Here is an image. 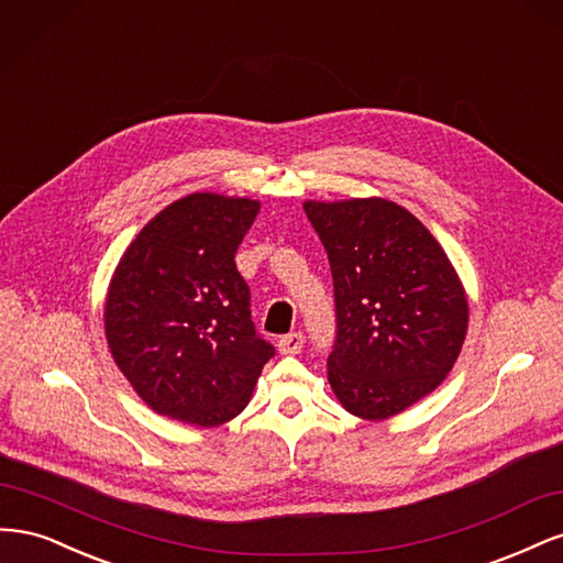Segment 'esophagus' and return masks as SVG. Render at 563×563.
I'll return each mask as SVG.
<instances>
[{
    "mask_svg": "<svg viewBox=\"0 0 563 563\" xmlns=\"http://www.w3.org/2000/svg\"><path fill=\"white\" fill-rule=\"evenodd\" d=\"M302 343H305V338H302V333H288V335H284V338H279V343H277V347H279V352L282 354H298L300 350H302Z\"/></svg>",
    "mask_w": 563,
    "mask_h": 563,
    "instance_id": "34e87169",
    "label": "esophagus"
}]
</instances>
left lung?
Instances as JSON below:
<instances>
[{"label":"left lung","mask_w":563,"mask_h":563,"mask_svg":"<svg viewBox=\"0 0 563 563\" xmlns=\"http://www.w3.org/2000/svg\"><path fill=\"white\" fill-rule=\"evenodd\" d=\"M329 253L338 338L329 383L347 413L380 422L446 380L470 305L446 251L383 197L302 203Z\"/></svg>","instance_id":"left-lung-1"}]
</instances>
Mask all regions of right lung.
Here are the masks:
<instances>
[{
	"instance_id": "obj_1",
	"label": "right lung",
	"mask_w": 563,
	"mask_h": 563,
	"mask_svg": "<svg viewBox=\"0 0 563 563\" xmlns=\"http://www.w3.org/2000/svg\"><path fill=\"white\" fill-rule=\"evenodd\" d=\"M258 199L192 192L135 234L108 286L103 321L117 368L152 411L218 428L251 401L275 350L255 335L236 246Z\"/></svg>"
}]
</instances>
